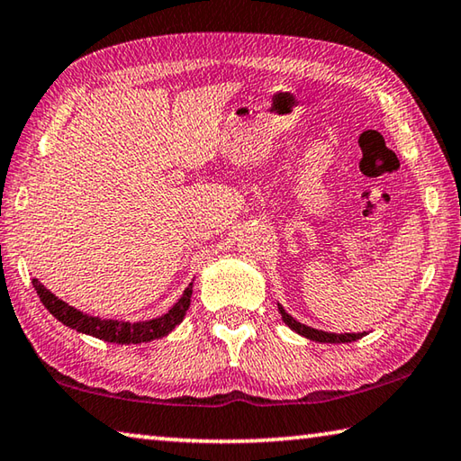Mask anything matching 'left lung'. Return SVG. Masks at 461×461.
I'll return each instance as SVG.
<instances>
[{
	"label": "left lung",
	"instance_id": "obj_1",
	"mask_svg": "<svg viewBox=\"0 0 461 461\" xmlns=\"http://www.w3.org/2000/svg\"><path fill=\"white\" fill-rule=\"evenodd\" d=\"M278 313L283 315V321L291 327L294 333L303 335V338L307 339H313L319 343H348V341H356V339H362L366 331L362 333H331V331H323V330H315V327H309L305 323L296 321L293 315H288L285 307L278 303Z\"/></svg>",
	"mask_w": 461,
	"mask_h": 461
}]
</instances>
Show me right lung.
Here are the masks:
<instances>
[{
    "mask_svg": "<svg viewBox=\"0 0 461 461\" xmlns=\"http://www.w3.org/2000/svg\"><path fill=\"white\" fill-rule=\"evenodd\" d=\"M32 285L36 288L38 296H41L42 305L49 309V313L52 317H57L62 325L71 327V330H77L79 333L85 335H93V338L104 339L109 343H148L152 339H160L168 335L175 327L183 321L186 315V309L191 305V294H193V283L185 288V293L181 294L173 307H170L165 315L154 317V319H146V321H118V319H101V317H93L89 313H83V311L75 309L73 305H68L62 299H59L57 294L50 293L41 280L32 278Z\"/></svg>",
    "mask_w": 461,
    "mask_h": 461,
    "instance_id": "right-lung-1",
    "label": "right lung"
}]
</instances>
